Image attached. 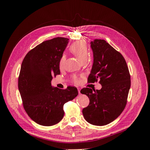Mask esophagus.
<instances>
[{
  "instance_id": "esophagus-1",
  "label": "esophagus",
  "mask_w": 150,
  "mask_h": 150,
  "mask_svg": "<svg viewBox=\"0 0 150 150\" xmlns=\"http://www.w3.org/2000/svg\"><path fill=\"white\" fill-rule=\"evenodd\" d=\"M78 93H79V94H81V91H80L81 89H80L79 88H78Z\"/></svg>"
}]
</instances>
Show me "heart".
<instances>
[{
  "label": "heart",
  "mask_w": 150,
  "mask_h": 150,
  "mask_svg": "<svg viewBox=\"0 0 150 150\" xmlns=\"http://www.w3.org/2000/svg\"><path fill=\"white\" fill-rule=\"evenodd\" d=\"M69 51L71 53H72L78 59L81 61L83 62L86 61L88 57V48L86 43L83 40H79V41H77L71 44L69 47ZM66 60V57L64 55H62L59 61V67L60 69H62L64 65V62ZM72 79L74 83H78V79L76 76L72 77Z\"/></svg>",
  "instance_id": "obj_1"
}]
</instances>
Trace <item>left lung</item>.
Returning a JSON list of instances; mask_svg holds the SVG:
<instances>
[{
    "label": "left lung",
    "instance_id": "left-lung-1",
    "mask_svg": "<svg viewBox=\"0 0 150 150\" xmlns=\"http://www.w3.org/2000/svg\"><path fill=\"white\" fill-rule=\"evenodd\" d=\"M94 62L88 82H98L100 90L84 88L81 93L89 99V105L83 110L89 123L104 126L110 123L123 111L131 86L130 74L124 57L103 39L91 42Z\"/></svg>",
    "mask_w": 150,
    "mask_h": 150
}]
</instances>
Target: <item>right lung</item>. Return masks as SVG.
<instances>
[{"label": "right lung", "mask_w": 150, "mask_h": 150, "mask_svg": "<svg viewBox=\"0 0 150 150\" xmlns=\"http://www.w3.org/2000/svg\"><path fill=\"white\" fill-rule=\"evenodd\" d=\"M69 39L55 38L38 45L26 54L18 79L22 104L36 123L45 126L58 123L64 115V104L76 98L78 89L52 88L53 77L60 74L59 61Z\"/></svg>", "instance_id": "add662e5"}]
</instances>
